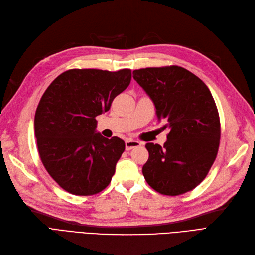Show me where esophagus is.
I'll list each match as a JSON object with an SVG mask.
<instances>
[{
    "mask_svg": "<svg viewBox=\"0 0 255 255\" xmlns=\"http://www.w3.org/2000/svg\"><path fill=\"white\" fill-rule=\"evenodd\" d=\"M140 146V143L137 142V140H132V139H127L125 142V148L127 151H129V150H132L133 148H136Z\"/></svg>",
    "mask_w": 255,
    "mask_h": 255,
    "instance_id": "34e87169",
    "label": "esophagus"
}]
</instances>
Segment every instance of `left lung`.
I'll list each match as a JSON object with an SVG mask.
<instances>
[{"label": "left lung", "instance_id": "obj_1", "mask_svg": "<svg viewBox=\"0 0 255 255\" xmlns=\"http://www.w3.org/2000/svg\"><path fill=\"white\" fill-rule=\"evenodd\" d=\"M133 79L153 101L163 128L169 129L164 147L146 144V182L164 195L193 190L208 174L220 146V116L209 88L175 65L137 69Z\"/></svg>", "mask_w": 255, "mask_h": 255}]
</instances>
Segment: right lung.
Masks as SVG:
<instances>
[{"instance_id": "add662e5", "label": "right lung", "mask_w": 255, "mask_h": 255, "mask_svg": "<svg viewBox=\"0 0 255 255\" xmlns=\"http://www.w3.org/2000/svg\"><path fill=\"white\" fill-rule=\"evenodd\" d=\"M130 81V69H69L45 90L34 116L37 151L65 191L93 195L111 182L125 142L96 133V118L110 109Z\"/></svg>"}]
</instances>
